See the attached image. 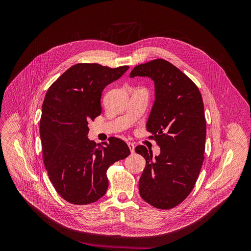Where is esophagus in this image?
Returning <instances> with one entry per match:
<instances>
[{
    "label": "esophagus",
    "mask_w": 251,
    "mask_h": 251,
    "mask_svg": "<svg viewBox=\"0 0 251 251\" xmlns=\"http://www.w3.org/2000/svg\"><path fill=\"white\" fill-rule=\"evenodd\" d=\"M128 147H129V149H130L131 154H133V153L135 152V145H134V143L129 142V143H128Z\"/></svg>",
    "instance_id": "obj_1"
}]
</instances>
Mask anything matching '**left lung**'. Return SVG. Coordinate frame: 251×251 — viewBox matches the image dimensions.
<instances>
[{"label": "left lung", "instance_id": "obj_1", "mask_svg": "<svg viewBox=\"0 0 251 251\" xmlns=\"http://www.w3.org/2000/svg\"><path fill=\"white\" fill-rule=\"evenodd\" d=\"M135 76H148L155 82V102L146 126L149 139L161 149L153 158L145 146L136 147V153L146 160L139 193L149 204L170 209L191 194L204 159L206 122L201 94L190 77L163 58L135 66L130 77Z\"/></svg>", "mask_w": 251, "mask_h": 251}]
</instances>
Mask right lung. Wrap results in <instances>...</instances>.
I'll use <instances>...</instances> for the list:
<instances>
[{
	"label": "right lung",
	"instance_id": "obj_1",
	"mask_svg": "<svg viewBox=\"0 0 251 251\" xmlns=\"http://www.w3.org/2000/svg\"><path fill=\"white\" fill-rule=\"evenodd\" d=\"M128 68L77 63L46 94L40 121L44 163L55 191L70 203L88 204L102 198L108 189L107 170L130 155L119 138L97 145L87 137L88 121L101 114L103 89Z\"/></svg>",
	"mask_w": 251,
	"mask_h": 251
}]
</instances>
